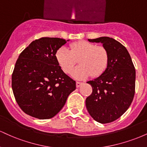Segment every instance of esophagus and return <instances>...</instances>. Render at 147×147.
I'll use <instances>...</instances> for the list:
<instances>
[{
  "instance_id": "esophagus-1",
  "label": "esophagus",
  "mask_w": 147,
  "mask_h": 147,
  "mask_svg": "<svg viewBox=\"0 0 147 147\" xmlns=\"http://www.w3.org/2000/svg\"><path fill=\"white\" fill-rule=\"evenodd\" d=\"M82 82H76V86H77V88H79V86H81V85H82Z\"/></svg>"
}]
</instances>
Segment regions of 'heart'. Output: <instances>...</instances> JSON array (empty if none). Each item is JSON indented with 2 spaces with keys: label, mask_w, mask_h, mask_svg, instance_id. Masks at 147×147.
I'll return each mask as SVG.
<instances>
[{
  "label": "heart",
  "mask_w": 147,
  "mask_h": 147,
  "mask_svg": "<svg viewBox=\"0 0 147 147\" xmlns=\"http://www.w3.org/2000/svg\"><path fill=\"white\" fill-rule=\"evenodd\" d=\"M56 59L65 73H70L79 60V65L72 70L76 79L97 77L105 71L109 60V52L104 47L97 46L88 41H79L70 45V50L65 47L56 52Z\"/></svg>",
  "instance_id": "b5f03b06"
}]
</instances>
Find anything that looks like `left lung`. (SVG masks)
I'll list each match as a JSON object with an SVG mask.
<instances>
[{
  "instance_id": "1",
  "label": "left lung",
  "mask_w": 147,
  "mask_h": 147,
  "mask_svg": "<svg viewBox=\"0 0 147 147\" xmlns=\"http://www.w3.org/2000/svg\"><path fill=\"white\" fill-rule=\"evenodd\" d=\"M90 42L102 43L109 52L107 68L98 77L87 83L92 92L86 99L90 116L102 124L120 117L131 104L135 95L136 70L126 48L114 38L102 36Z\"/></svg>"
}]
</instances>
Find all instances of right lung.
Here are the masks:
<instances>
[{
  "label": "right lung",
  "instance_id": "right-lung-1",
  "mask_svg": "<svg viewBox=\"0 0 147 147\" xmlns=\"http://www.w3.org/2000/svg\"><path fill=\"white\" fill-rule=\"evenodd\" d=\"M60 38L43 37L20 54L11 76L16 102L23 112L40 119L53 117L76 89V82L57 63L56 52L66 43Z\"/></svg>",
  "mask_w": 147,
  "mask_h": 147
}]
</instances>
